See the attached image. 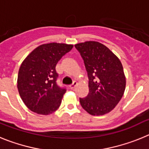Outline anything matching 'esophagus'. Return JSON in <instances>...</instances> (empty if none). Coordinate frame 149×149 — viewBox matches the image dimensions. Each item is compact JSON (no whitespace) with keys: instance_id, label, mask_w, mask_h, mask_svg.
Wrapping results in <instances>:
<instances>
[{"instance_id":"obj_1","label":"esophagus","mask_w":149,"mask_h":149,"mask_svg":"<svg viewBox=\"0 0 149 149\" xmlns=\"http://www.w3.org/2000/svg\"><path fill=\"white\" fill-rule=\"evenodd\" d=\"M77 83L74 81V82L72 85H70V86H69V88H70L71 89H74V88H75V86H77Z\"/></svg>"}]
</instances>
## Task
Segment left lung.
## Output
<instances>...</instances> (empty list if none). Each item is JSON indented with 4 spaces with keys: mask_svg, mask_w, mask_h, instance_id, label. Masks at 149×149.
<instances>
[{
    "mask_svg": "<svg viewBox=\"0 0 149 149\" xmlns=\"http://www.w3.org/2000/svg\"><path fill=\"white\" fill-rule=\"evenodd\" d=\"M89 77V94L80 98L88 113L102 116L115 108L123 96L126 78L119 59L104 45L95 41L76 44Z\"/></svg>",
    "mask_w": 149,
    "mask_h": 149,
    "instance_id": "8db88e82",
    "label": "left lung"
}]
</instances>
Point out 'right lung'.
<instances>
[{
	"mask_svg": "<svg viewBox=\"0 0 149 149\" xmlns=\"http://www.w3.org/2000/svg\"><path fill=\"white\" fill-rule=\"evenodd\" d=\"M73 45L48 43L38 46L26 57L18 71L17 87L24 104L31 111L49 115L61 104L66 89L56 81V65Z\"/></svg>",
	"mask_w": 149,
	"mask_h": 149,
	"instance_id": "add662e5",
	"label": "right lung"
}]
</instances>
